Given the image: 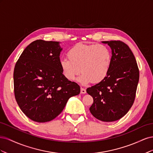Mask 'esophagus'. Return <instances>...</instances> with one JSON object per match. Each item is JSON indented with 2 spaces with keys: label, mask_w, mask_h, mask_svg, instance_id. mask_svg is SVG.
Returning <instances> with one entry per match:
<instances>
[{
  "label": "esophagus",
  "mask_w": 153,
  "mask_h": 153,
  "mask_svg": "<svg viewBox=\"0 0 153 153\" xmlns=\"http://www.w3.org/2000/svg\"><path fill=\"white\" fill-rule=\"evenodd\" d=\"M80 92H81L82 94H85V93H86V90H85V89H84V88L81 87V89H80Z\"/></svg>",
  "instance_id": "34e87169"
}]
</instances>
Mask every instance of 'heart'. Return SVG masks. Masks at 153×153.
<instances>
[{"label": "heart", "mask_w": 153, "mask_h": 153, "mask_svg": "<svg viewBox=\"0 0 153 153\" xmlns=\"http://www.w3.org/2000/svg\"><path fill=\"white\" fill-rule=\"evenodd\" d=\"M68 57L60 61L64 76L73 81L82 71L78 80L84 85L92 81H103L109 73L112 59L110 48L101 44H77L69 50Z\"/></svg>", "instance_id": "1"}]
</instances>
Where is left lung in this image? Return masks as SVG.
I'll return each instance as SVG.
<instances>
[{
	"mask_svg": "<svg viewBox=\"0 0 153 153\" xmlns=\"http://www.w3.org/2000/svg\"><path fill=\"white\" fill-rule=\"evenodd\" d=\"M112 50V64L108 75L87 89L94 102L89 110L104 122L115 121L126 115L135 98L139 80L136 59L128 46L121 41H102Z\"/></svg>",
	"mask_w": 153,
	"mask_h": 153,
	"instance_id": "left-lung-1",
	"label": "left lung"
}]
</instances>
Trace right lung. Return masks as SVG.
Listing matches in <instances>:
<instances>
[{
  "label": "right lung",
  "instance_id": "add662e5",
  "mask_svg": "<svg viewBox=\"0 0 153 153\" xmlns=\"http://www.w3.org/2000/svg\"><path fill=\"white\" fill-rule=\"evenodd\" d=\"M62 50L57 41L36 40L27 46L15 64V99L22 112L35 122L52 121L71 97L80 92V86L62 72Z\"/></svg>",
  "mask_w": 153,
  "mask_h": 153
}]
</instances>
